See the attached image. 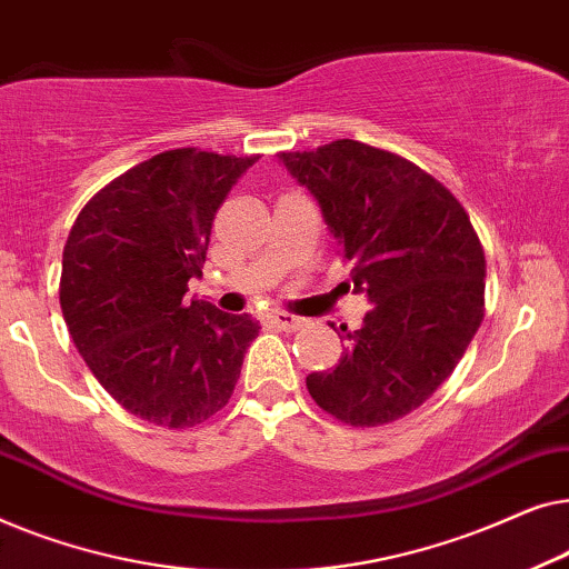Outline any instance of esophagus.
<instances>
[{
	"instance_id": "obj_1",
	"label": "esophagus",
	"mask_w": 569,
	"mask_h": 569,
	"mask_svg": "<svg viewBox=\"0 0 569 569\" xmlns=\"http://www.w3.org/2000/svg\"><path fill=\"white\" fill-rule=\"evenodd\" d=\"M267 318H269L271 326H277V329H282V331H295V329H300V326H302V318L292 316V313H284V310H274V313H269Z\"/></svg>"
}]
</instances>
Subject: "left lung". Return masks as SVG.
<instances>
[{
    "instance_id": "obj_1",
    "label": "left lung",
    "mask_w": 569,
    "mask_h": 569,
    "mask_svg": "<svg viewBox=\"0 0 569 569\" xmlns=\"http://www.w3.org/2000/svg\"><path fill=\"white\" fill-rule=\"evenodd\" d=\"M279 162L352 263L345 284L370 302L360 331L341 326L337 368L306 378L310 396L352 427L407 417L453 372L485 318V251L469 214L415 162L355 139Z\"/></svg>"
}]
</instances>
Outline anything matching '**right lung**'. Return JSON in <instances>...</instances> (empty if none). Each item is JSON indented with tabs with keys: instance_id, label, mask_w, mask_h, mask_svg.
Here are the masks:
<instances>
[{
	"instance_id": "add662e5",
	"label": "right lung",
	"mask_w": 569,
	"mask_h": 569,
	"mask_svg": "<svg viewBox=\"0 0 569 569\" xmlns=\"http://www.w3.org/2000/svg\"><path fill=\"white\" fill-rule=\"evenodd\" d=\"M256 158L168 150L92 197L69 232L59 302L74 347L123 409L201 425L232 396L259 321L183 300L214 212Z\"/></svg>"
}]
</instances>
